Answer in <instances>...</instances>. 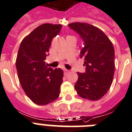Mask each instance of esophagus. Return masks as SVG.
Masks as SVG:
<instances>
[{"label":"esophagus","instance_id":"obj_1","mask_svg":"<svg viewBox=\"0 0 132 132\" xmlns=\"http://www.w3.org/2000/svg\"><path fill=\"white\" fill-rule=\"evenodd\" d=\"M69 73V70H67V69H65V70H64V75H65V76H67Z\"/></svg>","mask_w":132,"mask_h":132}]
</instances>
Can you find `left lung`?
I'll list each match as a JSON object with an SVG mask.
<instances>
[{
	"mask_svg": "<svg viewBox=\"0 0 132 132\" xmlns=\"http://www.w3.org/2000/svg\"><path fill=\"white\" fill-rule=\"evenodd\" d=\"M84 41L80 54L86 66L84 73H77L75 89L81 97L97 101L104 97L113 80L115 63L114 49L111 41L102 30L88 23L68 24Z\"/></svg>",
	"mask_w": 132,
	"mask_h": 132,
	"instance_id": "left-lung-1",
	"label": "left lung"
}]
</instances>
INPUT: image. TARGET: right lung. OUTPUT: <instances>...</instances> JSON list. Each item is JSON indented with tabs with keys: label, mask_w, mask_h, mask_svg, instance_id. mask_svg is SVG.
<instances>
[{
	"label": "right lung",
	"mask_w": 132,
	"mask_h": 132,
	"mask_svg": "<svg viewBox=\"0 0 132 132\" xmlns=\"http://www.w3.org/2000/svg\"><path fill=\"white\" fill-rule=\"evenodd\" d=\"M61 24L46 23L35 28L23 39L17 54V72L26 95L38 105L50 104L59 97L63 71L46 66L45 60L51 42Z\"/></svg>",
	"instance_id": "add662e5"
}]
</instances>
